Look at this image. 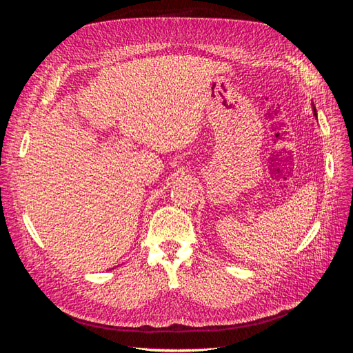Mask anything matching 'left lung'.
<instances>
[{"mask_svg": "<svg viewBox=\"0 0 353 353\" xmlns=\"http://www.w3.org/2000/svg\"><path fill=\"white\" fill-rule=\"evenodd\" d=\"M314 112H315V114H316V110H315V108H314Z\"/></svg>", "mask_w": 353, "mask_h": 353, "instance_id": "obj_1", "label": "left lung"}]
</instances>
